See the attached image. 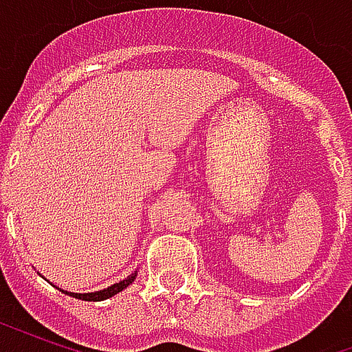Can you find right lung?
Listing matches in <instances>:
<instances>
[{
    "mask_svg": "<svg viewBox=\"0 0 352 352\" xmlns=\"http://www.w3.org/2000/svg\"><path fill=\"white\" fill-rule=\"evenodd\" d=\"M133 279H135V273L130 275L128 279L120 280V283H116V285L105 288V290H100V292H90V294H73V292H65V294L73 296V298H79V300H85V302H101V300H107L111 296L118 294V292L128 287Z\"/></svg>",
    "mask_w": 352,
    "mask_h": 352,
    "instance_id": "1",
    "label": "right lung"
}]
</instances>
